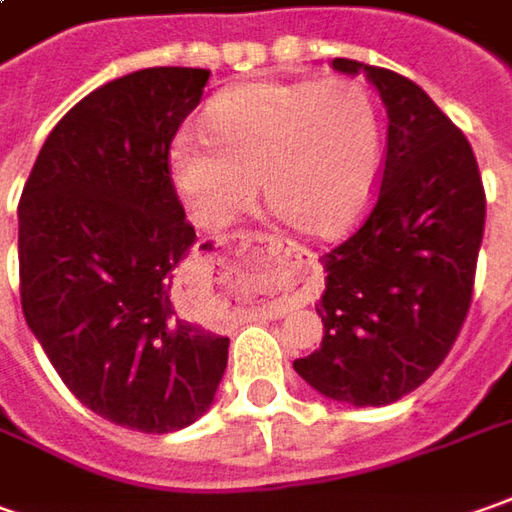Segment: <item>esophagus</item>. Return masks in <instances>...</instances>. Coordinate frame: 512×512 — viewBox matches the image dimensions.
<instances>
[{
    "label": "esophagus",
    "mask_w": 512,
    "mask_h": 512,
    "mask_svg": "<svg viewBox=\"0 0 512 512\" xmlns=\"http://www.w3.org/2000/svg\"><path fill=\"white\" fill-rule=\"evenodd\" d=\"M236 242H250V239H256L259 245L267 248V253H273V256H279V259H287V262H296V264H310L312 262V253L310 250L298 248L293 242H281V239H273V236H267V233H256V236H248V233H239V236H231ZM222 245V242H219ZM293 310V304H287V301H279V304H270V307H262V315H270V318H281L284 312Z\"/></svg>",
    "instance_id": "obj_1"
}]
</instances>
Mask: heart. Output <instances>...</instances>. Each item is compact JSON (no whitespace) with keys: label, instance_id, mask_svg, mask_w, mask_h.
<instances>
[{"label":"heart","instance_id":"heart-1","mask_svg":"<svg viewBox=\"0 0 512 512\" xmlns=\"http://www.w3.org/2000/svg\"><path fill=\"white\" fill-rule=\"evenodd\" d=\"M383 171V118L358 78L248 81L205 109V137L180 132L168 174L185 211L222 228L262 183L267 208L310 236H338L366 211Z\"/></svg>","mask_w":512,"mask_h":512}]
</instances>
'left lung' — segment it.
I'll list each match as a JSON object with an SVG mask.
<instances>
[{
  "mask_svg": "<svg viewBox=\"0 0 512 512\" xmlns=\"http://www.w3.org/2000/svg\"><path fill=\"white\" fill-rule=\"evenodd\" d=\"M332 70L380 92L386 163L372 214L321 259L324 338L293 369L329 400L389 406L437 372L465 324L485 188L468 137L414 81L352 58Z\"/></svg>",
  "mask_w": 512,
  "mask_h": 512,
  "instance_id": "1",
  "label": "left lung"
}]
</instances>
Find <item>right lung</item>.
Returning <instances> with one entry per match:
<instances>
[{"instance_id": "right-lung-1", "label": "right lung", "mask_w": 512, "mask_h": 512, "mask_svg": "<svg viewBox=\"0 0 512 512\" xmlns=\"http://www.w3.org/2000/svg\"><path fill=\"white\" fill-rule=\"evenodd\" d=\"M208 75L149 67L89 92L47 135L19 202L27 327L84 406L143 434L200 420L228 366L231 341L185 315L197 233L168 174Z\"/></svg>"}]
</instances>
